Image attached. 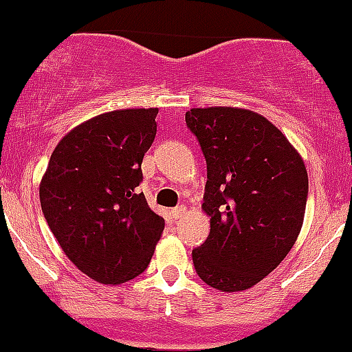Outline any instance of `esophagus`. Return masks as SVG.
<instances>
[{"label":"esophagus","instance_id":"obj_1","mask_svg":"<svg viewBox=\"0 0 352 352\" xmlns=\"http://www.w3.org/2000/svg\"><path fill=\"white\" fill-rule=\"evenodd\" d=\"M171 214H173V217L175 219H179V217H183L184 214H186V207H184V205H179V207H175L171 210Z\"/></svg>","mask_w":352,"mask_h":352}]
</instances>
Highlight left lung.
I'll return each instance as SVG.
<instances>
[{
	"mask_svg": "<svg viewBox=\"0 0 352 352\" xmlns=\"http://www.w3.org/2000/svg\"><path fill=\"white\" fill-rule=\"evenodd\" d=\"M207 161L201 208L210 234L191 252L198 277L236 293L269 276L298 239L308 173L267 118L239 107H193L184 116Z\"/></svg>",
	"mask_w": 352,
	"mask_h": 352,
	"instance_id": "8db88e82",
	"label": "left lung"
}]
</instances>
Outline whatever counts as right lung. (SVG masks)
I'll list each match as a JSON object with an SVG mask.
<instances>
[{
  "label": "right lung",
  "instance_id": "add662e5",
  "mask_svg": "<svg viewBox=\"0 0 352 352\" xmlns=\"http://www.w3.org/2000/svg\"><path fill=\"white\" fill-rule=\"evenodd\" d=\"M157 113L118 109L78 124L59 140L41 181L54 238L73 265L100 284L140 276L164 231V219L137 190Z\"/></svg>",
  "mask_w": 352,
  "mask_h": 352
}]
</instances>
